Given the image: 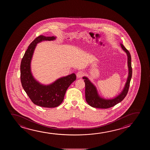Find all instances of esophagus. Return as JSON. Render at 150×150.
Listing matches in <instances>:
<instances>
[{
	"label": "esophagus",
	"instance_id": "1",
	"mask_svg": "<svg viewBox=\"0 0 150 150\" xmlns=\"http://www.w3.org/2000/svg\"><path fill=\"white\" fill-rule=\"evenodd\" d=\"M83 75H84V73L83 71H79L76 74V76L78 78H81L83 76Z\"/></svg>",
	"mask_w": 150,
	"mask_h": 150
}]
</instances>
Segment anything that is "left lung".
Returning a JSON list of instances; mask_svg holds the SVG:
<instances>
[{"mask_svg": "<svg viewBox=\"0 0 150 150\" xmlns=\"http://www.w3.org/2000/svg\"><path fill=\"white\" fill-rule=\"evenodd\" d=\"M122 50L126 53L127 56V67H128V77L126 83L121 92L117 96L111 98H106L100 96L98 89L93 83H92L89 78L83 76L85 83V97L88 104L94 108L106 109L115 106L124 99L128 92L130 80L132 76V68L131 64V56L130 53L122 43H120Z\"/></svg>", "mask_w": 150, "mask_h": 150, "instance_id": "8db88e82", "label": "left lung"}]
</instances>
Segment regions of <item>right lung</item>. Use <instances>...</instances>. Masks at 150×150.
Returning <instances> with one entry per match:
<instances>
[{"label":"right lung","mask_w":150,"mask_h":150,"mask_svg":"<svg viewBox=\"0 0 150 150\" xmlns=\"http://www.w3.org/2000/svg\"><path fill=\"white\" fill-rule=\"evenodd\" d=\"M56 37L40 35L29 45L21 63V81L25 91L35 104L46 108H54L61 104L65 92L76 79L75 73L58 78L48 85H44L33 76L31 63L37 44L44 41H54Z\"/></svg>","instance_id":"right-lung-1"}]
</instances>
